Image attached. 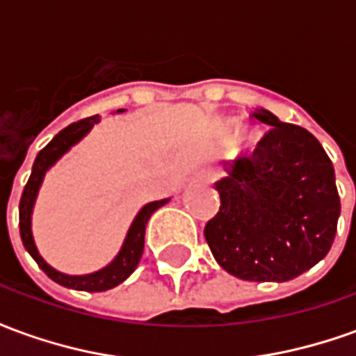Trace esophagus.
I'll list each match as a JSON object with an SVG mask.
<instances>
[{"mask_svg": "<svg viewBox=\"0 0 356 356\" xmlns=\"http://www.w3.org/2000/svg\"><path fill=\"white\" fill-rule=\"evenodd\" d=\"M194 179H196V181H202V183H211V181H213V171L202 170L194 175Z\"/></svg>", "mask_w": 356, "mask_h": 356, "instance_id": "obj_1", "label": "esophagus"}]
</instances>
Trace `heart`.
I'll return each mask as SVG.
<instances>
[{
  "label": "heart",
  "instance_id": "heart-1",
  "mask_svg": "<svg viewBox=\"0 0 356 356\" xmlns=\"http://www.w3.org/2000/svg\"><path fill=\"white\" fill-rule=\"evenodd\" d=\"M225 133L229 135V137H236L240 131V122L236 120V118H229L227 122H225ZM257 140H259V133L257 131H248L246 135H244V143H246L248 147H254V145H257Z\"/></svg>",
  "mask_w": 356,
  "mask_h": 356
}]
</instances>
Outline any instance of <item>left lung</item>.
Wrapping results in <instances>:
<instances>
[{"mask_svg":"<svg viewBox=\"0 0 356 356\" xmlns=\"http://www.w3.org/2000/svg\"><path fill=\"white\" fill-rule=\"evenodd\" d=\"M270 131L250 158L225 163L221 208L206 225L209 250L242 280L286 282L328 255L341 213L336 173L314 135L265 108Z\"/></svg>","mask_w":356,"mask_h":356,"instance_id":"left-lung-1","label":"left lung"}]
</instances>
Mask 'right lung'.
<instances>
[{
    "label": "right lung",
    "mask_w": 356,
    "mask_h": 356,
    "mask_svg": "<svg viewBox=\"0 0 356 356\" xmlns=\"http://www.w3.org/2000/svg\"><path fill=\"white\" fill-rule=\"evenodd\" d=\"M120 112H125V110H118V114ZM99 122H101V116H91L86 118V120H80V122H74L68 127H65L63 131H58L49 145L43 148V150H40V154L35 156L34 165H32V175H30L26 186H24V193H22L19 206L20 238H22V244L26 248L28 254L34 257V261L40 265V268H42L45 275L49 276L51 280H55V282L65 286V288H72V290L81 291L112 290V288H116L118 284L124 282L125 278L131 276L133 270L139 265L140 255H143V250H145V231H147L148 219H150V216L154 213L156 209H160L171 200V198H163V200L145 204L139 209V213L135 216L133 223L129 225V231L125 234L124 244L120 248L116 257L106 267L99 268L95 273H89V275H66V273H60L55 267H51L49 263L43 259L40 252H38V248H35L34 234H32V213H34L35 198H38V193L42 188L45 173L74 145H78L93 129V125L99 124Z\"/></svg>",
    "instance_id": "1"
}]
</instances>
